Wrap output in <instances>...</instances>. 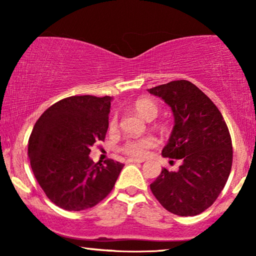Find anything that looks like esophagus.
Masks as SVG:
<instances>
[{
    "label": "esophagus",
    "mask_w": 256,
    "mask_h": 256,
    "mask_svg": "<svg viewBox=\"0 0 256 256\" xmlns=\"http://www.w3.org/2000/svg\"><path fill=\"white\" fill-rule=\"evenodd\" d=\"M143 160H138V158H128L127 163H142Z\"/></svg>",
    "instance_id": "34e87169"
}]
</instances>
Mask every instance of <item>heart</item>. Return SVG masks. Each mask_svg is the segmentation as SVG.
Returning a JSON list of instances; mask_svg holds the SVG:
<instances>
[{
	"instance_id": "heart-1",
	"label": "heart",
	"mask_w": 256,
	"mask_h": 256,
	"mask_svg": "<svg viewBox=\"0 0 256 256\" xmlns=\"http://www.w3.org/2000/svg\"><path fill=\"white\" fill-rule=\"evenodd\" d=\"M132 110H134L138 115H141L146 120H152L157 116L160 112V107L155 101L148 98H141L138 99L132 104ZM110 130H114L118 127V115L113 114L110 118L108 124ZM156 146V140L152 136H143L140 138H132L127 140L124 144L121 146L120 150L124 155L135 157V158H142L146 155L149 149L154 148Z\"/></svg>"
}]
</instances>
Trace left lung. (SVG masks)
Segmentation results:
<instances>
[{"label":"left lung","mask_w":256,"mask_h":256,"mask_svg":"<svg viewBox=\"0 0 256 256\" xmlns=\"http://www.w3.org/2000/svg\"><path fill=\"white\" fill-rule=\"evenodd\" d=\"M148 92L162 98L174 116L162 155L183 162L177 171L163 168L150 190L174 214L197 216L216 200L228 180L233 162L228 128L218 107L188 80H174Z\"/></svg>","instance_id":"left-lung-1"}]
</instances>
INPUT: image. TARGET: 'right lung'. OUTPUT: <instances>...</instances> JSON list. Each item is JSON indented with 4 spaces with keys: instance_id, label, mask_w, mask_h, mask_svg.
<instances>
[{
    "instance_id": "right-lung-1",
    "label": "right lung",
    "mask_w": 256,
    "mask_h": 256,
    "mask_svg": "<svg viewBox=\"0 0 256 256\" xmlns=\"http://www.w3.org/2000/svg\"><path fill=\"white\" fill-rule=\"evenodd\" d=\"M110 96H73L48 107L34 126L30 166L46 197L68 211H82L113 190L124 164L94 163L90 146L104 141Z\"/></svg>"
}]
</instances>
